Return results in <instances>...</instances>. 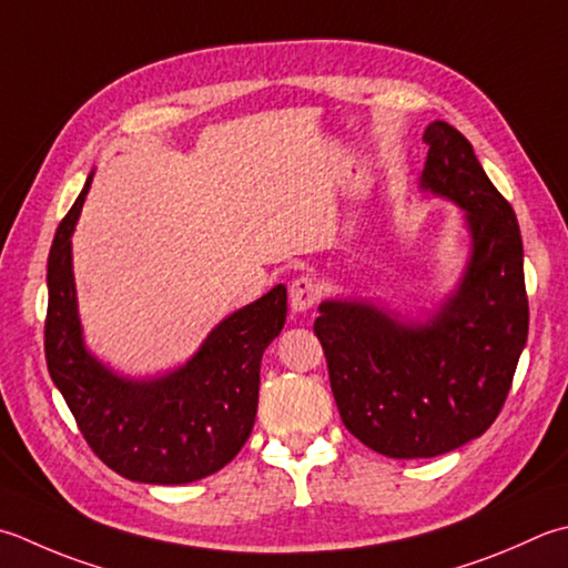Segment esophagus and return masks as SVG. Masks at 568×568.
<instances>
[{
    "instance_id": "esophagus-1",
    "label": "esophagus",
    "mask_w": 568,
    "mask_h": 568,
    "mask_svg": "<svg viewBox=\"0 0 568 568\" xmlns=\"http://www.w3.org/2000/svg\"><path fill=\"white\" fill-rule=\"evenodd\" d=\"M320 300V283L310 275H300L291 285V307L293 313H307Z\"/></svg>"
}]
</instances>
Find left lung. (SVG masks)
<instances>
[{"mask_svg": "<svg viewBox=\"0 0 568 568\" xmlns=\"http://www.w3.org/2000/svg\"><path fill=\"white\" fill-rule=\"evenodd\" d=\"M424 142L420 189L465 209L473 239L458 291L424 325L357 300H325L315 320L342 424L402 460L436 458L493 426L529 329L515 209L448 122H430Z\"/></svg>", "mask_w": 568, "mask_h": 568, "instance_id": "obj_1", "label": "left lung"}]
</instances>
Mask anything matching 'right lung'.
Masks as SVG:
<instances>
[{"label": "right lung", "instance_id": "add662e5", "mask_svg": "<svg viewBox=\"0 0 568 568\" xmlns=\"http://www.w3.org/2000/svg\"><path fill=\"white\" fill-rule=\"evenodd\" d=\"M91 182L88 174L49 253V374L85 443L110 470L150 485L202 480L236 458L251 436L261 357L285 325V285L219 322L180 369L150 382L118 376L85 349L75 305L71 233Z\"/></svg>", "mask_w": 568, "mask_h": 568}]
</instances>
